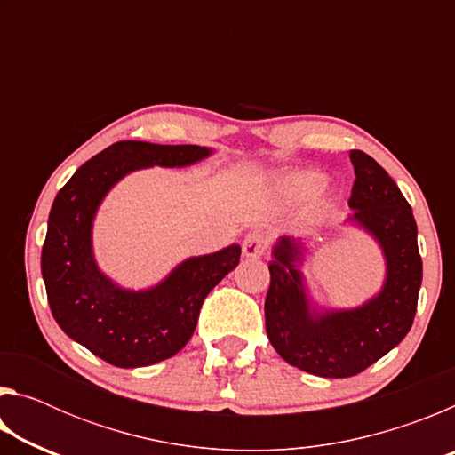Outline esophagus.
<instances>
[{
    "mask_svg": "<svg viewBox=\"0 0 455 455\" xmlns=\"http://www.w3.org/2000/svg\"><path fill=\"white\" fill-rule=\"evenodd\" d=\"M268 243H271V238L265 233V230H259V228H252L246 233L244 241H243V252L244 257H260L265 255V251L268 249Z\"/></svg>",
    "mask_w": 455,
    "mask_h": 455,
    "instance_id": "1",
    "label": "esophagus"
}]
</instances>
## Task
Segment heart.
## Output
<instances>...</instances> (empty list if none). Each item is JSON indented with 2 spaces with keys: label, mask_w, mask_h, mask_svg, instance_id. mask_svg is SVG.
Returning a JSON list of instances; mask_svg holds the SVG:
<instances>
[{
  "label": "heart",
  "mask_w": 455,
  "mask_h": 455,
  "mask_svg": "<svg viewBox=\"0 0 455 455\" xmlns=\"http://www.w3.org/2000/svg\"><path fill=\"white\" fill-rule=\"evenodd\" d=\"M323 182H325V179H323V174L319 172L295 174L289 180V192L295 198H311L321 190Z\"/></svg>",
  "instance_id": "obj_1"
}]
</instances>
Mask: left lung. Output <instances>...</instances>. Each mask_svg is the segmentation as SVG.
<instances>
[{"label": "left lung", "mask_w": 455, "mask_h": 455, "mask_svg": "<svg viewBox=\"0 0 455 455\" xmlns=\"http://www.w3.org/2000/svg\"><path fill=\"white\" fill-rule=\"evenodd\" d=\"M355 182L349 220L369 230L387 260L383 291L353 311L313 315L301 273V246L283 236L268 263L271 284L265 299L267 335L292 367L321 377H353L365 371L403 341L413 325L421 287L418 225L394 179L361 150H351Z\"/></svg>", "instance_id": "left-lung-1"}]
</instances>
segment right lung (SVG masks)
I'll list each match as a JSON object with an SVG mask.
<instances>
[{"label": "right lung", "mask_w": 455, "mask_h": 455, "mask_svg": "<svg viewBox=\"0 0 455 455\" xmlns=\"http://www.w3.org/2000/svg\"><path fill=\"white\" fill-rule=\"evenodd\" d=\"M195 144L122 140L82 164L53 200L42 275L53 319L68 337L116 367H144L179 353L195 333L200 307L241 259V246L195 257L154 289L132 292L98 271L92 220L122 176L144 166H187L209 156Z\"/></svg>", "instance_id": "add662e5"}]
</instances>
